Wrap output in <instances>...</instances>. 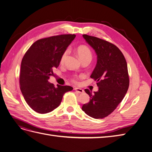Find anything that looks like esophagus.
<instances>
[{
  "label": "esophagus",
  "mask_w": 152,
  "mask_h": 152,
  "mask_svg": "<svg viewBox=\"0 0 152 152\" xmlns=\"http://www.w3.org/2000/svg\"><path fill=\"white\" fill-rule=\"evenodd\" d=\"M74 90L75 91L76 93H79V94H82L84 93V90L82 89H80V88H77V87H75V88H74Z\"/></svg>",
  "instance_id": "1"
}]
</instances>
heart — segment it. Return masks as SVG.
I'll use <instances>...</instances> for the list:
<instances>
[{"label": "heart", "mask_w": 152, "mask_h": 152, "mask_svg": "<svg viewBox=\"0 0 152 152\" xmlns=\"http://www.w3.org/2000/svg\"><path fill=\"white\" fill-rule=\"evenodd\" d=\"M77 54L79 55L80 59L82 60H83L84 59L87 58H92V52L91 49L87 46L86 45H80L79 47L77 48ZM68 50H66L64 51L61 55V58H60V63H63L64 61H65V59L68 56ZM72 80L73 82H76V77H73Z\"/></svg>", "instance_id": "heart-1"}]
</instances>
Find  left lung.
I'll list each match as a JSON object with an SVG mask.
<instances>
[{"mask_svg": "<svg viewBox=\"0 0 152 152\" xmlns=\"http://www.w3.org/2000/svg\"><path fill=\"white\" fill-rule=\"evenodd\" d=\"M83 37L98 56L91 78L97 82L99 90L92 93L85 89L91 99L82 109L91 117L103 118L116 109L128 90L129 77L127 62L121 50L113 44L86 34Z\"/></svg>", "mask_w": 152, "mask_h": 152, "instance_id": "left-lung-1", "label": "left lung"}]
</instances>
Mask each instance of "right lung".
Wrapping results in <instances>:
<instances>
[{"mask_svg":"<svg viewBox=\"0 0 152 152\" xmlns=\"http://www.w3.org/2000/svg\"><path fill=\"white\" fill-rule=\"evenodd\" d=\"M74 34H63L37 40L22 59L20 87L26 102L35 112L47 113L56 108L65 93L73 87H55L48 80L58 68L63 53L75 39Z\"/></svg>","mask_w":152,"mask_h":152,"instance_id":"obj_1","label":"right lung"}]
</instances>
